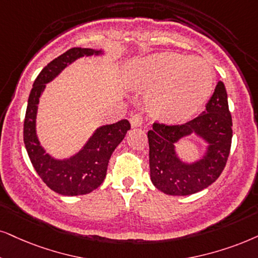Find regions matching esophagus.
Listing matches in <instances>:
<instances>
[{
	"label": "esophagus",
	"instance_id": "34e87169",
	"mask_svg": "<svg viewBox=\"0 0 258 258\" xmlns=\"http://www.w3.org/2000/svg\"><path fill=\"white\" fill-rule=\"evenodd\" d=\"M130 122H131L132 127H140L143 125V115L142 114L137 113L130 118Z\"/></svg>",
	"mask_w": 258,
	"mask_h": 258
}]
</instances>
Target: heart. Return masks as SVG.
Here are the masks:
<instances>
[{
  "mask_svg": "<svg viewBox=\"0 0 258 258\" xmlns=\"http://www.w3.org/2000/svg\"><path fill=\"white\" fill-rule=\"evenodd\" d=\"M126 81L132 89L150 93V112L167 121H183L210 99L213 69L200 57L164 52L150 54L130 65Z\"/></svg>",
  "mask_w": 258,
  "mask_h": 258,
  "instance_id": "b5f03b06",
  "label": "heart"
}]
</instances>
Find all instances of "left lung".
<instances>
[{
  "label": "left lung",
  "instance_id": "1",
  "mask_svg": "<svg viewBox=\"0 0 258 258\" xmlns=\"http://www.w3.org/2000/svg\"><path fill=\"white\" fill-rule=\"evenodd\" d=\"M197 134L209 144L207 155L198 162L184 163L177 157L174 144ZM150 176L153 185L168 195H190L207 188L226 165L232 140V118L225 84L219 81L206 109L181 125L155 122L148 132Z\"/></svg>",
  "mask_w": 258,
  "mask_h": 258
}]
</instances>
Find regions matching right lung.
Returning a JSON list of instances; mask_svg holds the SVG:
<instances>
[{"mask_svg": "<svg viewBox=\"0 0 258 258\" xmlns=\"http://www.w3.org/2000/svg\"><path fill=\"white\" fill-rule=\"evenodd\" d=\"M93 48L73 47L50 61L35 78L28 97L24 122V142L35 171L44 183L60 195H84L100 187L107 174L110 156L131 125L126 119L101 126L81 151L68 159H54L45 152L35 132L38 103L46 83L51 82L68 65L84 56L101 54Z\"/></svg>", "mask_w": 258, "mask_h": 258, "instance_id": "1", "label": "right lung"}]
</instances>
